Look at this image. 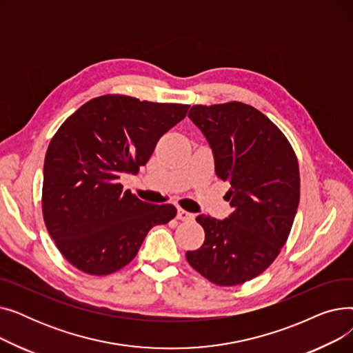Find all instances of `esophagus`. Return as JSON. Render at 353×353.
Masks as SVG:
<instances>
[{"label":"esophagus","mask_w":353,"mask_h":353,"mask_svg":"<svg viewBox=\"0 0 353 353\" xmlns=\"http://www.w3.org/2000/svg\"><path fill=\"white\" fill-rule=\"evenodd\" d=\"M177 219L181 221H190L194 219V214L190 212H186L184 209H179L177 210Z\"/></svg>","instance_id":"34e87169"}]
</instances>
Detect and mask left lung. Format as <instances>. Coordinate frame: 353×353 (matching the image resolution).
<instances>
[{
  "label": "left lung",
  "mask_w": 353,
  "mask_h": 353,
  "mask_svg": "<svg viewBox=\"0 0 353 353\" xmlns=\"http://www.w3.org/2000/svg\"><path fill=\"white\" fill-rule=\"evenodd\" d=\"M189 117L212 147L217 177L230 183L233 212L225 220L197 216L205 242L186 259L217 286L242 285L286 243L299 205V163L279 127L249 104H196Z\"/></svg>",
  "instance_id": "left-lung-1"
}]
</instances>
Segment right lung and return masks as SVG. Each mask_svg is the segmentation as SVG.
Masks as SVG:
<instances>
[{"label": "right lung", "instance_id": "1", "mask_svg": "<svg viewBox=\"0 0 353 353\" xmlns=\"http://www.w3.org/2000/svg\"><path fill=\"white\" fill-rule=\"evenodd\" d=\"M189 107L105 94L83 104L52 136L44 160L43 217L74 268L92 276L114 273L136 257L148 230L176 217L173 205L141 201L119 180L139 173Z\"/></svg>", "mask_w": 353, "mask_h": 353}]
</instances>
